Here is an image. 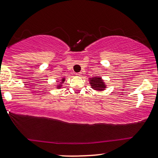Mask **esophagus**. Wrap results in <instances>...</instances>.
Instances as JSON below:
<instances>
[{
    "instance_id": "obj_1",
    "label": "esophagus",
    "mask_w": 158,
    "mask_h": 158,
    "mask_svg": "<svg viewBox=\"0 0 158 158\" xmlns=\"http://www.w3.org/2000/svg\"><path fill=\"white\" fill-rule=\"evenodd\" d=\"M81 74H82V73H81V72H80V73H76V76H81Z\"/></svg>"
}]
</instances>
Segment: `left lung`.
<instances>
[{
  "label": "left lung",
  "instance_id": "8db88e82",
  "mask_svg": "<svg viewBox=\"0 0 158 158\" xmlns=\"http://www.w3.org/2000/svg\"><path fill=\"white\" fill-rule=\"evenodd\" d=\"M89 84L92 88L94 90L103 91L106 88V85L101 77H94L89 78Z\"/></svg>",
  "mask_w": 158,
  "mask_h": 158
}]
</instances>
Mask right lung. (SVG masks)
Segmentation results:
<instances>
[{"instance_id":"obj_1","label":"right lung","mask_w":158,"mask_h":158,"mask_svg":"<svg viewBox=\"0 0 158 158\" xmlns=\"http://www.w3.org/2000/svg\"><path fill=\"white\" fill-rule=\"evenodd\" d=\"M64 81H65V77H64V78H62V79H61V81H60V83L57 85V86H56V87H57V88H58V89H60V88H61L62 84L64 83Z\"/></svg>"}]
</instances>
